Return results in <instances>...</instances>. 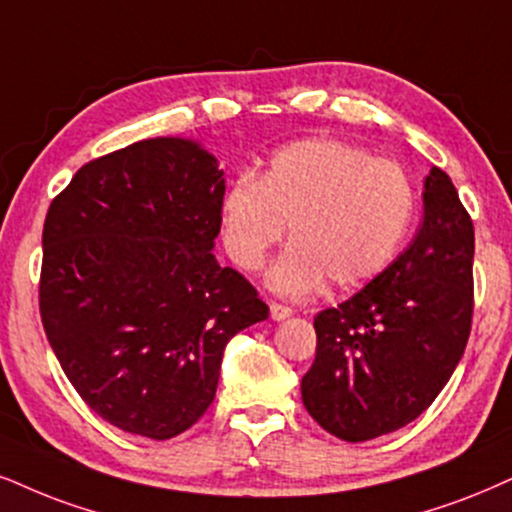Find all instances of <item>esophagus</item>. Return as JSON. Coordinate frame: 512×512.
Masks as SVG:
<instances>
[{
	"instance_id": "obj_1",
	"label": "esophagus",
	"mask_w": 512,
	"mask_h": 512,
	"mask_svg": "<svg viewBox=\"0 0 512 512\" xmlns=\"http://www.w3.org/2000/svg\"><path fill=\"white\" fill-rule=\"evenodd\" d=\"M289 315H292V308H289V306L270 304V318L277 320V323H280V320H287Z\"/></svg>"
}]
</instances>
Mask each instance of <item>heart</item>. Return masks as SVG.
<instances>
[{"instance_id":"b5f03b06","label":"heart","mask_w":512,"mask_h":512,"mask_svg":"<svg viewBox=\"0 0 512 512\" xmlns=\"http://www.w3.org/2000/svg\"><path fill=\"white\" fill-rule=\"evenodd\" d=\"M415 192L399 163L339 140H301L277 149L256 178L232 182L220 204L227 256L246 273L294 239L270 270L277 294L304 299L330 277L353 289L380 275L401 249Z\"/></svg>"}]
</instances>
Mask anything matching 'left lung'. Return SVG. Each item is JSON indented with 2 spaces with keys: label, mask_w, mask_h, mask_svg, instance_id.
Here are the masks:
<instances>
[{
  "label": "left lung",
  "mask_w": 512,
  "mask_h": 512,
  "mask_svg": "<svg viewBox=\"0 0 512 512\" xmlns=\"http://www.w3.org/2000/svg\"><path fill=\"white\" fill-rule=\"evenodd\" d=\"M422 206L408 249L313 320L318 349L301 399L323 430L351 444L401 430L425 413L468 344L475 227L437 166L425 178Z\"/></svg>",
  "instance_id": "left-lung-1"
}]
</instances>
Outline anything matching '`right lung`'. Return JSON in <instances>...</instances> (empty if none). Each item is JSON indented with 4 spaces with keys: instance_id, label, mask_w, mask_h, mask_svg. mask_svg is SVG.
Listing matches in <instances>:
<instances>
[{
    "instance_id": "1",
    "label": "right lung",
    "mask_w": 512,
    "mask_h": 512,
    "mask_svg": "<svg viewBox=\"0 0 512 512\" xmlns=\"http://www.w3.org/2000/svg\"><path fill=\"white\" fill-rule=\"evenodd\" d=\"M225 173L154 137L85 163L42 230L40 315L82 401L118 430L173 439L216 396L237 332L268 306L218 263Z\"/></svg>"
}]
</instances>
